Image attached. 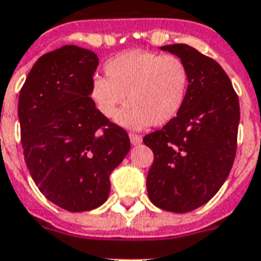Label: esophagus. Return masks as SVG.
Instances as JSON below:
<instances>
[{
    "label": "esophagus",
    "mask_w": 261,
    "mask_h": 261,
    "mask_svg": "<svg viewBox=\"0 0 261 261\" xmlns=\"http://www.w3.org/2000/svg\"><path fill=\"white\" fill-rule=\"evenodd\" d=\"M129 139H130V143L133 145H137L141 143V136L140 135H136V133H129Z\"/></svg>",
    "instance_id": "1"
}]
</instances>
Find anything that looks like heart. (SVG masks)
Here are the masks:
<instances>
[{
	"mask_svg": "<svg viewBox=\"0 0 261 261\" xmlns=\"http://www.w3.org/2000/svg\"><path fill=\"white\" fill-rule=\"evenodd\" d=\"M103 77L91 82L90 98L108 120L129 129L163 126L178 116L189 91V70L177 56L128 50L103 65Z\"/></svg>",
	"mask_w": 261,
	"mask_h": 261,
	"instance_id": "1",
	"label": "heart"
}]
</instances>
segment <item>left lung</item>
I'll return each mask as SVG.
<instances>
[{"label": "left lung", "mask_w": 261, "mask_h": 261, "mask_svg": "<svg viewBox=\"0 0 261 261\" xmlns=\"http://www.w3.org/2000/svg\"><path fill=\"white\" fill-rule=\"evenodd\" d=\"M161 48L185 62L189 91L178 116L143 139L153 152L147 192L156 207L184 214L210 201L227 178L237 151L240 102L215 60L188 44Z\"/></svg>", "instance_id": "left-lung-1"}]
</instances>
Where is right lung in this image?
I'll use <instances>...</instances> for the list:
<instances>
[{
  "label": "right lung",
  "mask_w": 261,
  "mask_h": 261,
  "mask_svg": "<svg viewBox=\"0 0 261 261\" xmlns=\"http://www.w3.org/2000/svg\"><path fill=\"white\" fill-rule=\"evenodd\" d=\"M99 60L62 46L35 62L19 95L24 161L44 197L70 213L99 207L110 174L130 149L126 130L100 116L90 98Z\"/></svg>",
  "instance_id": "obj_1"
}]
</instances>
